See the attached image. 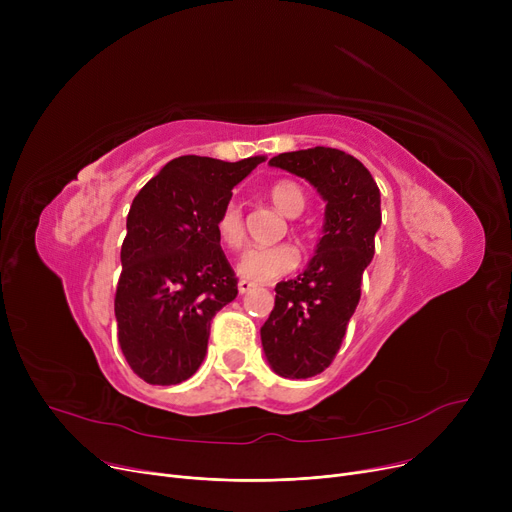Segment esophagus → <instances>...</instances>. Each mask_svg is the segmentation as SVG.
<instances>
[{
	"instance_id": "obj_1",
	"label": "esophagus",
	"mask_w": 512,
	"mask_h": 512,
	"mask_svg": "<svg viewBox=\"0 0 512 512\" xmlns=\"http://www.w3.org/2000/svg\"><path fill=\"white\" fill-rule=\"evenodd\" d=\"M253 288H255L253 282H247V280H240V282H238V292H240V294H247V292H251Z\"/></svg>"
}]
</instances>
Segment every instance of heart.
<instances>
[{"mask_svg": "<svg viewBox=\"0 0 512 512\" xmlns=\"http://www.w3.org/2000/svg\"><path fill=\"white\" fill-rule=\"evenodd\" d=\"M272 203L288 218H297V215L305 207V197L301 188L290 182L280 180L270 186ZM215 234H218L220 242L228 249H238L245 240V222H242V211L236 203L224 205L220 211L218 220H215ZM299 255L290 245H274V247H249L240 255L236 263V272L253 282H270L276 280L297 267Z\"/></svg>", "mask_w": 512, "mask_h": 512, "instance_id": "1", "label": "heart"}]
</instances>
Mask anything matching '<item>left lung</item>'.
<instances>
[{"instance_id": "left-lung-1", "label": "left lung", "mask_w": 512, "mask_h": 512, "mask_svg": "<svg viewBox=\"0 0 512 512\" xmlns=\"http://www.w3.org/2000/svg\"><path fill=\"white\" fill-rule=\"evenodd\" d=\"M270 166L305 178L326 203L313 259L294 280L278 282L274 309L261 326L270 367L282 378L305 380L332 363L359 305L382 226L380 188L357 157L332 147L280 153Z\"/></svg>"}]
</instances>
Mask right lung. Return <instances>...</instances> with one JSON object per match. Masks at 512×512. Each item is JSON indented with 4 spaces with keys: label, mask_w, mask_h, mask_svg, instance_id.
<instances>
[{
    "label": "right lung",
    "mask_w": 512,
    "mask_h": 512,
    "mask_svg": "<svg viewBox=\"0 0 512 512\" xmlns=\"http://www.w3.org/2000/svg\"><path fill=\"white\" fill-rule=\"evenodd\" d=\"M261 161L265 155L240 161L182 155L134 197L114 311L122 353L147 384L191 378L207 353L211 317L236 299L215 220L232 188Z\"/></svg>",
    "instance_id": "obj_1"
}]
</instances>
